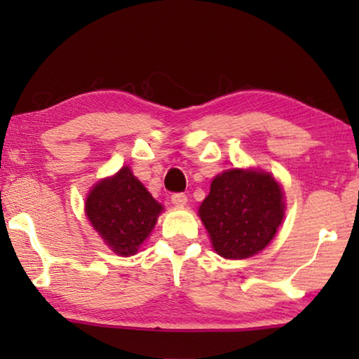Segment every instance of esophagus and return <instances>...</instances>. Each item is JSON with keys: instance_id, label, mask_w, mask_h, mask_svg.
<instances>
[{"instance_id": "esophagus-1", "label": "esophagus", "mask_w": 359, "mask_h": 359, "mask_svg": "<svg viewBox=\"0 0 359 359\" xmlns=\"http://www.w3.org/2000/svg\"><path fill=\"white\" fill-rule=\"evenodd\" d=\"M171 201L174 205H177V208H184L188 199L185 193H174L171 196Z\"/></svg>"}]
</instances>
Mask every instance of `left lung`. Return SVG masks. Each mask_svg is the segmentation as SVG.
Here are the masks:
<instances>
[{
  "label": "left lung",
  "instance_id": "left-lung-1",
  "mask_svg": "<svg viewBox=\"0 0 359 359\" xmlns=\"http://www.w3.org/2000/svg\"><path fill=\"white\" fill-rule=\"evenodd\" d=\"M283 194L274 177L231 169L212 180L199 217L223 258H248L274 239L283 218Z\"/></svg>",
  "mask_w": 359,
  "mask_h": 359
}]
</instances>
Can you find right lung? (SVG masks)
<instances>
[{
    "label": "right lung",
    "mask_w": 359,
    "mask_h": 359,
    "mask_svg": "<svg viewBox=\"0 0 359 359\" xmlns=\"http://www.w3.org/2000/svg\"><path fill=\"white\" fill-rule=\"evenodd\" d=\"M161 209L130 168H121L114 177L96 184L85 204L93 228L121 257L137 252Z\"/></svg>",
    "instance_id": "right-lung-1"
}]
</instances>
